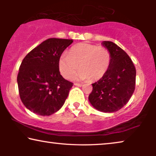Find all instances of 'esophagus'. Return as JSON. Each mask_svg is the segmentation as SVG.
Returning a JSON list of instances; mask_svg holds the SVG:
<instances>
[{
    "label": "esophagus",
    "mask_w": 156,
    "mask_h": 156,
    "mask_svg": "<svg viewBox=\"0 0 156 156\" xmlns=\"http://www.w3.org/2000/svg\"><path fill=\"white\" fill-rule=\"evenodd\" d=\"M74 85H75V86H77V87H82V84H78V83H75Z\"/></svg>",
    "instance_id": "34e87169"
}]
</instances>
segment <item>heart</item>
Segmentation results:
<instances>
[{
	"label": "heart",
	"instance_id": "b5f03b06",
	"mask_svg": "<svg viewBox=\"0 0 156 156\" xmlns=\"http://www.w3.org/2000/svg\"><path fill=\"white\" fill-rule=\"evenodd\" d=\"M112 54L107 48L97 44L82 42L74 44L67 55H62L59 59V72L69 80L78 69L76 78L91 82L103 78L112 64Z\"/></svg>",
	"mask_w": 156,
	"mask_h": 156
}]
</instances>
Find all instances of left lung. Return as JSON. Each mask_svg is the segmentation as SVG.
<instances>
[{"mask_svg": "<svg viewBox=\"0 0 156 156\" xmlns=\"http://www.w3.org/2000/svg\"><path fill=\"white\" fill-rule=\"evenodd\" d=\"M112 54V64L103 78L92 84L89 100L96 109L114 112L131 99L136 86V67L124 50L114 42H103Z\"/></svg>", "mask_w": 156, "mask_h": 156, "instance_id": "left-lung-1", "label": "left lung"}]
</instances>
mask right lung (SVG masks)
<instances>
[{
	"instance_id": "add662e5",
	"label": "right lung",
	"mask_w": 156,
	"mask_h": 156,
	"mask_svg": "<svg viewBox=\"0 0 156 156\" xmlns=\"http://www.w3.org/2000/svg\"><path fill=\"white\" fill-rule=\"evenodd\" d=\"M73 40L50 38L32 50L21 62L17 76L19 94L25 107L40 116L61 108L73 83L65 80L59 59Z\"/></svg>"
}]
</instances>
